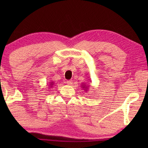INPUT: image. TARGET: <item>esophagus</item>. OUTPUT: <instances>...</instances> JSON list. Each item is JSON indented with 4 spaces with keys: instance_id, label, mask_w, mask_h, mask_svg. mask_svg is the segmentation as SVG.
I'll use <instances>...</instances> for the list:
<instances>
[{
    "instance_id": "obj_1",
    "label": "esophagus",
    "mask_w": 148,
    "mask_h": 148,
    "mask_svg": "<svg viewBox=\"0 0 148 148\" xmlns=\"http://www.w3.org/2000/svg\"><path fill=\"white\" fill-rule=\"evenodd\" d=\"M66 83H67L68 84H69V85H71V84H72V80H67V82H66Z\"/></svg>"
}]
</instances>
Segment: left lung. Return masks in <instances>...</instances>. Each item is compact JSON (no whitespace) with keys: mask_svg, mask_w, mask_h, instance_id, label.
<instances>
[{"mask_svg":"<svg viewBox=\"0 0 148 148\" xmlns=\"http://www.w3.org/2000/svg\"><path fill=\"white\" fill-rule=\"evenodd\" d=\"M89 85H87V84H82V85H81V86H82L83 89H84V91H86V92H87V90H88V86Z\"/></svg>","mask_w":148,"mask_h":148,"instance_id":"1","label":"left lung"}]
</instances>
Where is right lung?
Listing matches in <instances>:
<instances>
[{
	"mask_svg": "<svg viewBox=\"0 0 148 148\" xmlns=\"http://www.w3.org/2000/svg\"><path fill=\"white\" fill-rule=\"evenodd\" d=\"M53 84H54V82H50V83H49L50 88H52L53 86Z\"/></svg>",
	"mask_w": 148,
	"mask_h": 148,
	"instance_id": "1",
	"label": "right lung"
}]
</instances>
